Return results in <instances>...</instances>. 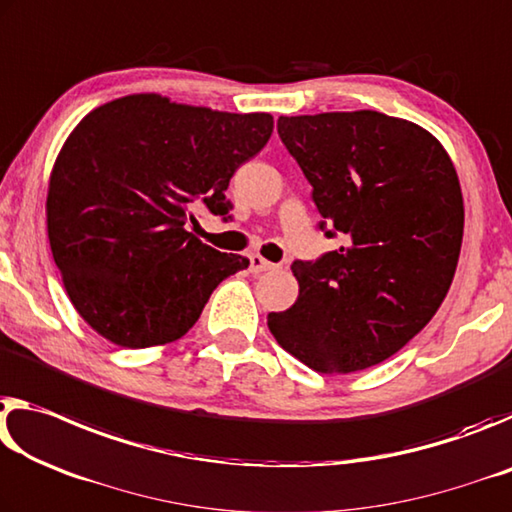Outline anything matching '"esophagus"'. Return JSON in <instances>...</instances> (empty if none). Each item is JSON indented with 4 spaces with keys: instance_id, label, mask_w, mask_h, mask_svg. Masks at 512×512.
Segmentation results:
<instances>
[{
    "instance_id": "1",
    "label": "esophagus",
    "mask_w": 512,
    "mask_h": 512,
    "mask_svg": "<svg viewBox=\"0 0 512 512\" xmlns=\"http://www.w3.org/2000/svg\"><path fill=\"white\" fill-rule=\"evenodd\" d=\"M272 263L270 261H265L263 256H258V254H251L249 256V272H254V274H261V272H267V270H272Z\"/></svg>"
}]
</instances>
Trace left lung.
Listing matches in <instances>:
<instances>
[{
    "mask_svg": "<svg viewBox=\"0 0 512 512\" xmlns=\"http://www.w3.org/2000/svg\"><path fill=\"white\" fill-rule=\"evenodd\" d=\"M279 138L313 186L326 238L295 261L299 297L267 315L276 342L322 374L379 365L438 311L463 242V192L445 147L376 111L279 117Z\"/></svg>",
    "mask_w": 512,
    "mask_h": 512,
    "instance_id": "obj_1",
    "label": "left lung"
}]
</instances>
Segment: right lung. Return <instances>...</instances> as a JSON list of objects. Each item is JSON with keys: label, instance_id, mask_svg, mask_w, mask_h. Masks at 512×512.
<instances>
[{"label": "right lung", "instance_id": "1", "mask_svg": "<svg viewBox=\"0 0 512 512\" xmlns=\"http://www.w3.org/2000/svg\"><path fill=\"white\" fill-rule=\"evenodd\" d=\"M270 113H222L129 95L95 108L58 154L47 233L67 297L113 345L186 335L211 292L245 270L186 231L197 206L231 220L233 172L272 136Z\"/></svg>", "mask_w": 512, "mask_h": 512}]
</instances>
